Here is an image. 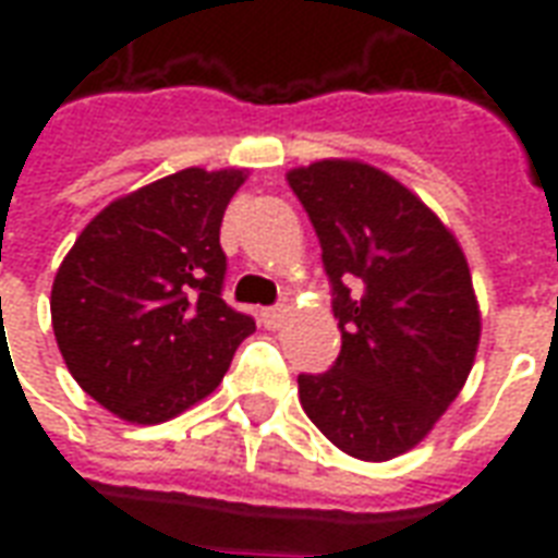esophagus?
Wrapping results in <instances>:
<instances>
[{
    "label": "esophagus",
    "instance_id": "obj_1",
    "mask_svg": "<svg viewBox=\"0 0 558 558\" xmlns=\"http://www.w3.org/2000/svg\"><path fill=\"white\" fill-rule=\"evenodd\" d=\"M263 326L266 328H278L280 323H283V316H287V307H280V304H275V307H263Z\"/></svg>",
    "mask_w": 558,
    "mask_h": 558
}]
</instances>
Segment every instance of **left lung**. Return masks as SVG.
<instances>
[{
    "label": "left lung",
    "instance_id": "8db88e82",
    "mask_svg": "<svg viewBox=\"0 0 558 558\" xmlns=\"http://www.w3.org/2000/svg\"><path fill=\"white\" fill-rule=\"evenodd\" d=\"M287 182L323 247L343 340L326 374L299 376V400L340 451L391 460L433 430L475 362L466 256L410 187L371 163L316 160Z\"/></svg>",
    "mask_w": 558,
    "mask_h": 558
}]
</instances>
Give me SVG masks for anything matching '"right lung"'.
I'll return each mask as SVG.
<instances>
[{
  "label": "right lung",
  "instance_id": "obj_1",
  "mask_svg": "<svg viewBox=\"0 0 558 558\" xmlns=\"http://www.w3.org/2000/svg\"><path fill=\"white\" fill-rule=\"evenodd\" d=\"M242 170L187 167L116 199L56 271L50 314L80 388L134 424L211 395L254 316L220 299V220Z\"/></svg>",
  "mask_w": 558,
  "mask_h": 558
}]
</instances>
